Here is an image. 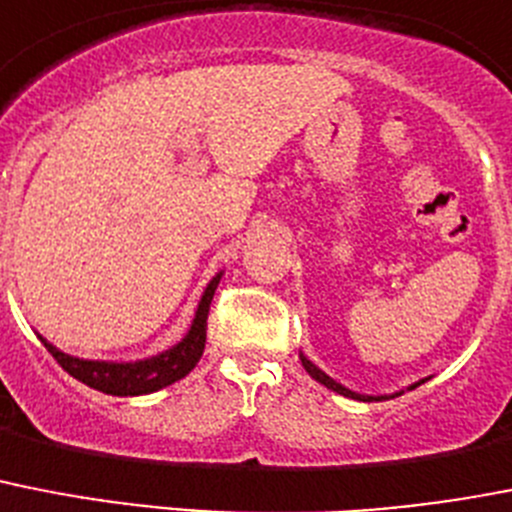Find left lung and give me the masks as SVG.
I'll return each instance as SVG.
<instances>
[{
  "mask_svg": "<svg viewBox=\"0 0 512 512\" xmlns=\"http://www.w3.org/2000/svg\"><path fill=\"white\" fill-rule=\"evenodd\" d=\"M300 360H303V368L308 370V375L310 378H316L318 383H323V386L326 388H331V391H336V393H342V396H349V399H360V401H383L386 399V396H360V393H355V391H349V388H344L342 383H336L334 378H329V375L323 373V370H318L316 365H313V362L308 360V357H303L300 355ZM419 383H414L412 388H417ZM396 396H399V393H396Z\"/></svg>",
  "mask_w": 512,
  "mask_h": 512,
  "instance_id": "1",
  "label": "left lung"
}]
</instances>
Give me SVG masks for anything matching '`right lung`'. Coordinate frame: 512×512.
I'll return each mask as SVG.
<instances>
[{"label": "right lung", "mask_w": 512, "mask_h": 512, "mask_svg": "<svg viewBox=\"0 0 512 512\" xmlns=\"http://www.w3.org/2000/svg\"><path fill=\"white\" fill-rule=\"evenodd\" d=\"M220 277L212 279L202 295V303L196 308V318L191 323L189 334L181 342L163 355L150 357L139 362H98V360H80V357L64 355L54 344H48L41 336L43 347L51 352L61 368L67 370L72 378H77L85 386L95 391L111 393V396H142V393L160 391L170 383L181 381L183 375H189L196 368V362L202 360L204 344H207V316L212 305L214 290L220 285Z\"/></svg>", "instance_id": "obj_1"}]
</instances>
